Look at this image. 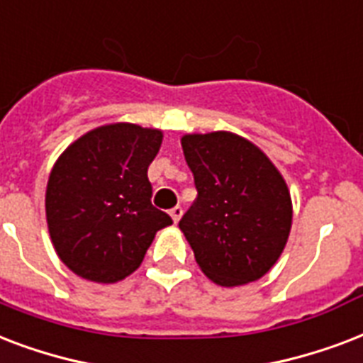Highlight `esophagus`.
Instances as JSON below:
<instances>
[{
  "label": "esophagus",
  "instance_id": "esophagus-1",
  "mask_svg": "<svg viewBox=\"0 0 363 363\" xmlns=\"http://www.w3.org/2000/svg\"><path fill=\"white\" fill-rule=\"evenodd\" d=\"M182 216H184V208L182 206H174L172 210H170V218L174 220V223H178V221L182 220Z\"/></svg>",
  "mask_w": 363,
  "mask_h": 363
}]
</instances>
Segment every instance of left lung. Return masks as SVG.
<instances>
[{
	"label": "left lung",
	"instance_id": "left-lung-1",
	"mask_svg": "<svg viewBox=\"0 0 363 363\" xmlns=\"http://www.w3.org/2000/svg\"><path fill=\"white\" fill-rule=\"evenodd\" d=\"M196 199L179 220L201 271L225 288L259 280L286 248L291 196L271 159L246 138L185 134Z\"/></svg>",
	"mask_w": 363,
	"mask_h": 363
}]
</instances>
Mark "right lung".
<instances>
[{"label": "right lung", "mask_w": 363, "mask_h": 363, "mask_svg": "<svg viewBox=\"0 0 363 363\" xmlns=\"http://www.w3.org/2000/svg\"><path fill=\"white\" fill-rule=\"evenodd\" d=\"M162 130L98 126L69 143L50 170L45 212L62 263L77 277L115 284L142 265L157 231L172 225L151 204L147 168Z\"/></svg>", "instance_id": "right-lung-1"}]
</instances>
